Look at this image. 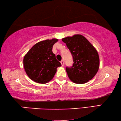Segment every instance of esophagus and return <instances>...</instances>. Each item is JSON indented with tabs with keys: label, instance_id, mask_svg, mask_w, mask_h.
<instances>
[{
	"label": "esophagus",
	"instance_id": "esophagus-1",
	"mask_svg": "<svg viewBox=\"0 0 121 121\" xmlns=\"http://www.w3.org/2000/svg\"><path fill=\"white\" fill-rule=\"evenodd\" d=\"M60 63H61V64H62V66H63V65H64V60H61L60 61Z\"/></svg>",
	"mask_w": 121,
	"mask_h": 121
}]
</instances>
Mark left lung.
Segmentation results:
<instances>
[{
    "label": "left lung",
    "mask_w": 121,
    "mask_h": 121,
    "mask_svg": "<svg viewBox=\"0 0 121 121\" xmlns=\"http://www.w3.org/2000/svg\"><path fill=\"white\" fill-rule=\"evenodd\" d=\"M73 57L72 66L66 67L70 80L76 84L88 82L95 76L99 68V57L95 48L84 36L75 35L62 39Z\"/></svg>",
    "instance_id": "left-lung-1"
}]
</instances>
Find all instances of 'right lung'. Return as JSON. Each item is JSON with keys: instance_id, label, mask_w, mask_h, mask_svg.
Wrapping results in <instances>:
<instances>
[{"instance_id": "right-lung-1", "label": "right lung", "mask_w": 121, "mask_h": 121, "mask_svg": "<svg viewBox=\"0 0 121 121\" xmlns=\"http://www.w3.org/2000/svg\"><path fill=\"white\" fill-rule=\"evenodd\" d=\"M58 41L53 39L35 44L23 58V66L29 78L34 82L45 84L54 77L60 63L52 52L53 45Z\"/></svg>"}]
</instances>
